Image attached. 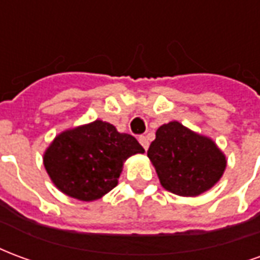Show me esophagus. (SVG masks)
<instances>
[{"label": "esophagus", "mask_w": 260, "mask_h": 260, "mask_svg": "<svg viewBox=\"0 0 260 260\" xmlns=\"http://www.w3.org/2000/svg\"><path fill=\"white\" fill-rule=\"evenodd\" d=\"M139 142H141V145L145 147V150H147V147H149V139H147L146 136H139Z\"/></svg>", "instance_id": "esophagus-1"}]
</instances>
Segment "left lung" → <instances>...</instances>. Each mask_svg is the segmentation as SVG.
Here are the masks:
<instances>
[{"label":"left lung","mask_w":260,"mask_h":260,"mask_svg":"<svg viewBox=\"0 0 260 260\" xmlns=\"http://www.w3.org/2000/svg\"><path fill=\"white\" fill-rule=\"evenodd\" d=\"M147 157L166 191L178 196H199L223 177L227 158L209 136L186 128L178 121L156 131Z\"/></svg>","instance_id":"8db88e82"}]
</instances>
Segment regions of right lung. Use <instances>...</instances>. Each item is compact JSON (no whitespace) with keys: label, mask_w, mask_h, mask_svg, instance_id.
I'll use <instances>...</instances> for the list:
<instances>
[{"label":"right lung","mask_w":260,"mask_h":260,"mask_svg":"<svg viewBox=\"0 0 260 260\" xmlns=\"http://www.w3.org/2000/svg\"><path fill=\"white\" fill-rule=\"evenodd\" d=\"M145 153L135 138L96 119L54 138L43 154L50 180L74 199L93 202L114 189L126 158Z\"/></svg>","instance_id":"1"}]
</instances>
